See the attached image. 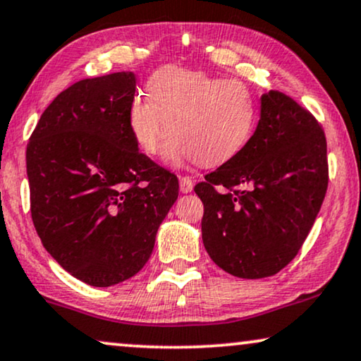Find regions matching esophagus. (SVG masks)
Instances as JSON below:
<instances>
[{"instance_id": "34e87169", "label": "esophagus", "mask_w": 361, "mask_h": 361, "mask_svg": "<svg viewBox=\"0 0 361 361\" xmlns=\"http://www.w3.org/2000/svg\"><path fill=\"white\" fill-rule=\"evenodd\" d=\"M180 191L181 193H191L193 191V181H191L190 176L180 178Z\"/></svg>"}]
</instances>
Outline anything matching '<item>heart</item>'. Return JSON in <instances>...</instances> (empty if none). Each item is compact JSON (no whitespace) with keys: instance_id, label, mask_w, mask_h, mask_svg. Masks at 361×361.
I'll return each instance as SVG.
<instances>
[{"instance_id":"b5f03b06","label":"heart","mask_w":361,"mask_h":361,"mask_svg":"<svg viewBox=\"0 0 361 361\" xmlns=\"http://www.w3.org/2000/svg\"><path fill=\"white\" fill-rule=\"evenodd\" d=\"M257 105L241 80L165 67L148 80V97L135 95L128 107V128L138 148L157 155L165 148L170 163L195 160L221 166L251 142Z\"/></svg>"}]
</instances>
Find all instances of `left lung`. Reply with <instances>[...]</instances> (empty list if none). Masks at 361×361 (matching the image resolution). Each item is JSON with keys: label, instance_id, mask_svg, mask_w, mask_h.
<instances>
[{"label": "left lung", "instance_id": "8db88e82", "mask_svg": "<svg viewBox=\"0 0 361 361\" xmlns=\"http://www.w3.org/2000/svg\"><path fill=\"white\" fill-rule=\"evenodd\" d=\"M204 180L195 193L206 252L231 276L271 277L297 256L324 203L325 133L294 99L269 90L247 147Z\"/></svg>", "mask_w": 361, "mask_h": 361}]
</instances>
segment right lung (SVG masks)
Returning <instances> with one entry per match:
<instances>
[{"instance_id":"obj_1","label":"right lung","mask_w":361,"mask_h":361,"mask_svg":"<svg viewBox=\"0 0 361 361\" xmlns=\"http://www.w3.org/2000/svg\"><path fill=\"white\" fill-rule=\"evenodd\" d=\"M135 74L84 79L52 100L26 148L31 216L42 246L94 287L145 266L178 198V178L138 152L128 128Z\"/></svg>"}]
</instances>
